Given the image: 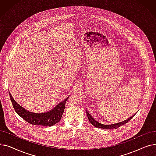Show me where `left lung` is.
<instances>
[{"instance_id": "1", "label": "left lung", "mask_w": 156, "mask_h": 156, "mask_svg": "<svg viewBox=\"0 0 156 156\" xmlns=\"http://www.w3.org/2000/svg\"><path fill=\"white\" fill-rule=\"evenodd\" d=\"M87 114V116L88 118L89 121L91 122V124L94 126L96 128H102V129H112V128H118L119 127H120L122 125H124L125 124H126V122H128L131 119H132V118L135 116L133 115L132 117H130L129 118H128L127 119L125 120V121H122L121 122H118V123H115V124H111V125H104V124H102L101 122L97 121L95 119H94V118H92V116L90 115V114H89V112H88V111H86Z\"/></svg>"}]
</instances>
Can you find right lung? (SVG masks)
<instances>
[{
  "instance_id": "add662e5",
  "label": "right lung",
  "mask_w": 156,
  "mask_h": 156,
  "mask_svg": "<svg viewBox=\"0 0 156 156\" xmlns=\"http://www.w3.org/2000/svg\"><path fill=\"white\" fill-rule=\"evenodd\" d=\"M9 94L14 109L20 117L31 125L47 126H52L60 121L64 111L65 104L69 97H67L61 103L57 104L50 111L44 113H35L30 112L23 108L15 101L10 92Z\"/></svg>"
}]
</instances>
